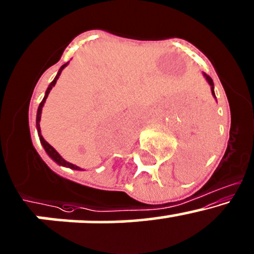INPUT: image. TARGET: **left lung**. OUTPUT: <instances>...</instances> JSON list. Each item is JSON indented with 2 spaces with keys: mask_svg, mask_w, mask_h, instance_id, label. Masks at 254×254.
I'll return each instance as SVG.
<instances>
[{
  "mask_svg": "<svg viewBox=\"0 0 254 254\" xmlns=\"http://www.w3.org/2000/svg\"><path fill=\"white\" fill-rule=\"evenodd\" d=\"M204 76H205V79H207V81L209 82V85H210V90H212V95L214 96V97H215V93H214V84H213V80H212V78H210L209 75H207V74H204Z\"/></svg>",
  "mask_w": 254,
  "mask_h": 254,
  "instance_id": "left-lung-1",
  "label": "left lung"
}]
</instances>
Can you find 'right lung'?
<instances>
[{
	"mask_svg": "<svg viewBox=\"0 0 254 254\" xmlns=\"http://www.w3.org/2000/svg\"><path fill=\"white\" fill-rule=\"evenodd\" d=\"M66 64H68V63L63 64V65L61 66L60 71H58V74H57V75H56L55 80H53V81L51 82V84H50V86L47 87V90H46V95H45L44 100H42V102L40 103L39 109H37V116H36V127H37V131H39L40 141H41V143H42V146H44L45 151L47 152V154H49V156L51 157V158H52L53 161H55L56 163H58V164H60V165H64V167H69V168H71V169L80 170V168H79V167H76V165H74V164H71V163H69V162H65V161H64V159L62 158V157L60 156V153H58V152L56 151V149L53 148L52 146H51L49 142H46V141H45V138L42 137V136H41V131H40V119H41V111H42V107H44V103H45V101H46L47 96H49V93H50V91H51V89H52V87L55 86V85H56V81H57L58 78H60L61 73H62V70L64 69V66L66 65Z\"/></svg>",
	"mask_w": 254,
	"mask_h": 254,
	"instance_id": "add662e5",
	"label": "right lung"
}]
</instances>
